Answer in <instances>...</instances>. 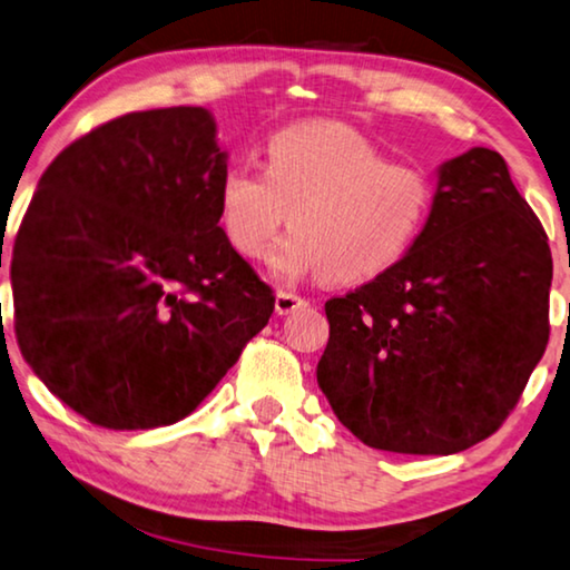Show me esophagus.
<instances>
[{"instance_id": "34e87169", "label": "esophagus", "mask_w": 570, "mask_h": 570, "mask_svg": "<svg viewBox=\"0 0 570 570\" xmlns=\"http://www.w3.org/2000/svg\"><path fill=\"white\" fill-rule=\"evenodd\" d=\"M305 305H308V301H305V297H301V295L291 293V291H277V295H275V311L279 315L295 313V311L305 308Z\"/></svg>"}]
</instances>
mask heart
Masks as SVG:
<instances>
[{"instance_id":"heart-1","label":"heart","mask_w":570,"mask_h":570,"mask_svg":"<svg viewBox=\"0 0 570 570\" xmlns=\"http://www.w3.org/2000/svg\"><path fill=\"white\" fill-rule=\"evenodd\" d=\"M435 180L417 165L390 163L344 125H295L269 137L265 170L234 163L218 183V216L247 259L269 252L279 226V275L362 283L387 273L415 247L435 208Z\"/></svg>"}]
</instances>
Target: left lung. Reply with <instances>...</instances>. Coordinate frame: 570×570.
<instances>
[{
	"mask_svg": "<svg viewBox=\"0 0 570 570\" xmlns=\"http://www.w3.org/2000/svg\"><path fill=\"white\" fill-rule=\"evenodd\" d=\"M431 222L387 273L326 301L318 384L380 451L449 456L499 431L546 354L548 234L502 155L453 157Z\"/></svg>",
	"mask_w": 570,
	"mask_h": 570,
	"instance_id": "1",
	"label": "left lung"
}]
</instances>
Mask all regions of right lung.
Instances as JSON below:
<instances>
[{
  "instance_id": "add662e5",
  "label": "right lung",
  "mask_w": 570,
  "mask_h": 570,
  "mask_svg": "<svg viewBox=\"0 0 570 570\" xmlns=\"http://www.w3.org/2000/svg\"><path fill=\"white\" fill-rule=\"evenodd\" d=\"M226 153L200 107L132 111L48 165L12 247L14 336L109 431L173 425L267 326L273 287L218 226Z\"/></svg>"
}]
</instances>
